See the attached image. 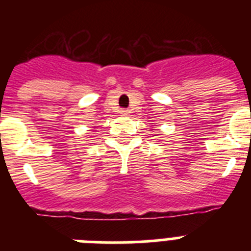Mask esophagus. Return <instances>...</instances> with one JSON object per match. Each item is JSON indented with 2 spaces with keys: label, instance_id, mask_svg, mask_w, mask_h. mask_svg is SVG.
I'll list each match as a JSON object with an SVG mask.
<instances>
[{
  "label": "esophagus",
  "instance_id": "obj_1",
  "mask_svg": "<svg viewBox=\"0 0 251 251\" xmlns=\"http://www.w3.org/2000/svg\"><path fill=\"white\" fill-rule=\"evenodd\" d=\"M122 114H123V115H127L128 114V113H129V112H128V110L127 109H122Z\"/></svg>",
  "mask_w": 251,
  "mask_h": 251
}]
</instances>
